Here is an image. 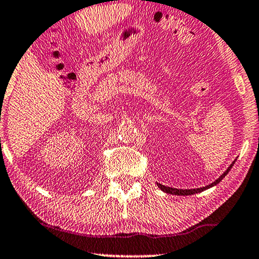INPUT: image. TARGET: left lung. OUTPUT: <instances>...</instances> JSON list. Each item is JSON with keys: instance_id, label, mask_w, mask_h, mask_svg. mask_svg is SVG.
<instances>
[{"instance_id": "obj_1", "label": "left lung", "mask_w": 259, "mask_h": 259, "mask_svg": "<svg viewBox=\"0 0 259 259\" xmlns=\"http://www.w3.org/2000/svg\"><path fill=\"white\" fill-rule=\"evenodd\" d=\"M233 164H235V161H233L232 164L229 166V168L226 169V171H225L224 173H223V175H222L221 177H219V178H218L217 180H215V182H213L212 184H210V185H207V186H205V187H200V189H193V190H179V189H172V187L164 186V185H161V184H158V187H160V189H161L162 191H164V192H166V193H169V194H176V196H190V194H194V193L201 192V191L207 190L208 187H212V186L217 185L218 183H221V182H222V179L224 178V177L229 173L230 169H231V167L233 166Z\"/></svg>"}]
</instances>
